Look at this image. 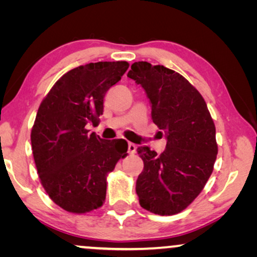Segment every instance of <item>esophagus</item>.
<instances>
[{
    "mask_svg": "<svg viewBox=\"0 0 257 257\" xmlns=\"http://www.w3.org/2000/svg\"><path fill=\"white\" fill-rule=\"evenodd\" d=\"M137 150V146L133 143H128V153L130 154H135Z\"/></svg>",
    "mask_w": 257,
    "mask_h": 257,
    "instance_id": "34e87169",
    "label": "esophagus"
}]
</instances>
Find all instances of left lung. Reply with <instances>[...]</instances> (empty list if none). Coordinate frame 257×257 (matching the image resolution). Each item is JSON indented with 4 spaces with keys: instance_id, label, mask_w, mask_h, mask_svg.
<instances>
[{
    "instance_id": "left-lung-1",
    "label": "left lung",
    "mask_w": 257,
    "mask_h": 257,
    "mask_svg": "<svg viewBox=\"0 0 257 257\" xmlns=\"http://www.w3.org/2000/svg\"><path fill=\"white\" fill-rule=\"evenodd\" d=\"M127 77L145 90L153 122L167 139L160 156L147 146L137 149L144 161L136 185L139 203L158 215L178 214L194 201L212 174L215 125L205 99L180 73L136 62Z\"/></svg>"
}]
</instances>
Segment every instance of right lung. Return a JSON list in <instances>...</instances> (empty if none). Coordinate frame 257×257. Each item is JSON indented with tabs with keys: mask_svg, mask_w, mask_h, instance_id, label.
<instances>
[{
	"mask_svg": "<svg viewBox=\"0 0 257 257\" xmlns=\"http://www.w3.org/2000/svg\"><path fill=\"white\" fill-rule=\"evenodd\" d=\"M127 69V62H98L70 70L38 107L31 130L34 160L45 192L66 212L103 206L106 175L127 152L126 140H104L87 130L99 124L105 93Z\"/></svg>",
	"mask_w": 257,
	"mask_h": 257,
	"instance_id": "right-lung-1",
	"label": "right lung"
}]
</instances>
